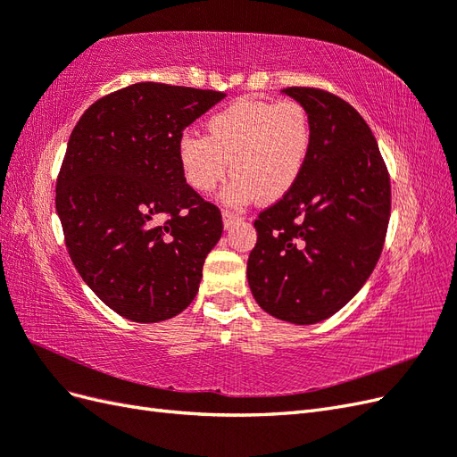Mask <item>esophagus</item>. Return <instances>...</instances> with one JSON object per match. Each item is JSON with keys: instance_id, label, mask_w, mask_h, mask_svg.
<instances>
[{"instance_id": "obj_1", "label": "esophagus", "mask_w": 457, "mask_h": 457, "mask_svg": "<svg viewBox=\"0 0 457 457\" xmlns=\"http://www.w3.org/2000/svg\"><path fill=\"white\" fill-rule=\"evenodd\" d=\"M242 217L240 215H237V213H232V212H223V227L225 228H230L234 223H237V220H240Z\"/></svg>"}]
</instances>
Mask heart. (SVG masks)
Masks as SVG:
<instances>
[{
    "mask_svg": "<svg viewBox=\"0 0 457 457\" xmlns=\"http://www.w3.org/2000/svg\"><path fill=\"white\" fill-rule=\"evenodd\" d=\"M204 129V139L181 137L179 165L198 195L213 192L232 168V181L220 195L232 207L259 196L265 202L284 198L297 185L312 146L311 118L295 101L242 96L207 118Z\"/></svg>",
    "mask_w": 457,
    "mask_h": 457,
    "instance_id": "1",
    "label": "heart"
}]
</instances>
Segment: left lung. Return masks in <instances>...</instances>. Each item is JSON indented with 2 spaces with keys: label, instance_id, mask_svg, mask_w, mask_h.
Instances as JSON below:
<instances>
[{
  "label": "left lung",
  "instance_id": "8db88e82",
  "mask_svg": "<svg viewBox=\"0 0 457 457\" xmlns=\"http://www.w3.org/2000/svg\"><path fill=\"white\" fill-rule=\"evenodd\" d=\"M312 146L297 185L255 219L247 282L259 307L297 326L322 322L361 292L391 215L389 173L364 118L339 96L287 87Z\"/></svg>",
  "mask_w": 457,
  "mask_h": 457
}]
</instances>
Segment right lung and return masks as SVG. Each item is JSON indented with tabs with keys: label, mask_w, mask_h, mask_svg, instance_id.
Masks as SVG:
<instances>
[{
	"label": "right lung",
	"mask_w": 457,
	"mask_h": 457,
	"mask_svg": "<svg viewBox=\"0 0 457 457\" xmlns=\"http://www.w3.org/2000/svg\"><path fill=\"white\" fill-rule=\"evenodd\" d=\"M225 93L141 81L79 118L57 179L66 250L106 307L154 324L196 297L220 212L192 190L177 146Z\"/></svg>",
	"instance_id": "obj_1"
}]
</instances>
